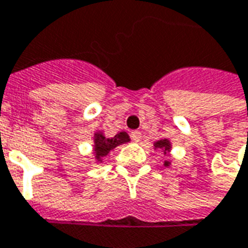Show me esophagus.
Here are the masks:
<instances>
[{
    "mask_svg": "<svg viewBox=\"0 0 248 248\" xmlns=\"http://www.w3.org/2000/svg\"><path fill=\"white\" fill-rule=\"evenodd\" d=\"M130 136H131V140H133L134 142L141 141V137H142L141 131H137V130H134V131H131V133H130Z\"/></svg>",
    "mask_w": 248,
    "mask_h": 248,
    "instance_id": "34e87169",
    "label": "esophagus"
}]
</instances>
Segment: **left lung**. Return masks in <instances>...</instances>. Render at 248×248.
Listing matches in <instances>:
<instances>
[{"label":"left lung","mask_w":248,"mask_h":248,"mask_svg":"<svg viewBox=\"0 0 248 248\" xmlns=\"http://www.w3.org/2000/svg\"><path fill=\"white\" fill-rule=\"evenodd\" d=\"M154 148L161 149V150H164V153H166L170 149V142L168 141V140H160V141H157L154 143ZM168 164L169 162H165V165H168Z\"/></svg>","instance_id":"left-lung-1"}]
</instances>
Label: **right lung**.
Returning a JSON list of instances; mask_svg holds the SVG:
<instances>
[{
  "label": "right lung",
  "instance_id": "right-lung-1",
  "mask_svg": "<svg viewBox=\"0 0 248 248\" xmlns=\"http://www.w3.org/2000/svg\"><path fill=\"white\" fill-rule=\"evenodd\" d=\"M130 138L127 136V133L124 131H121L117 136H114L112 138H106L103 134L98 133L95 136V154H96V158L100 160L103 157H106L107 154L111 152L112 149L117 148L121 143H124V142H129Z\"/></svg>",
  "mask_w": 248,
  "mask_h": 248
}]
</instances>
